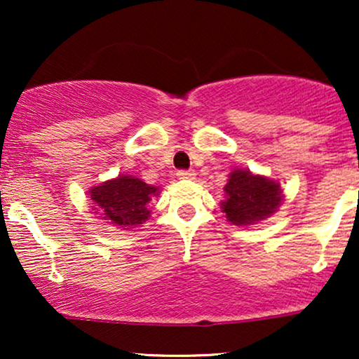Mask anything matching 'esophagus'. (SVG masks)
<instances>
[{"instance_id": "34e87169", "label": "esophagus", "mask_w": 359, "mask_h": 359, "mask_svg": "<svg viewBox=\"0 0 359 359\" xmlns=\"http://www.w3.org/2000/svg\"><path fill=\"white\" fill-rule=\"evenodd\" d=\"M177 177H179V179H182V180H192V179H196V172H194V170H179V172H177Z\"/></svg>"}]
</instances>
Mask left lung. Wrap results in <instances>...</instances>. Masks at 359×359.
<instances>
[{"instance_id": "left-lung-1", "label": "left lung", "mask_w": 359, "mask_h": 359, "mask_svg": "<svg viewBox=\"0 0 359 359\" xmlns=\"http://www.w3.org/2000/svg\"><path fill=\"white\" fill-rule=\"evenodd\" d=\"M224 192L226 201L221 203V209L228 221L236 226H250L266 219L277 211L283 199L278 182L241 168L229 174Z\"/></svg>"}]
</instances>
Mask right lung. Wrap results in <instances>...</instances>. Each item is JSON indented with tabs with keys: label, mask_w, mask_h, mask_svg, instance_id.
<instances>
[{
	"label": "right lung",
	"mask_w": 359,
	"mask_h": 359,
	"mask_svg": "<svg viewBox=\"0 0 359 359\" xmlns=\"http://www.w3.org/2000/svg\"><path fill=\"white\" fill-rule=\"evenodd\" d=\"M94 211H100L102 219L123 229L137 228L150 217L148 203L151 196H158V189L131 175H118L89 191Z\"/></svg>",
	"instance_id": "right-lung-1"
}]
</instances>
